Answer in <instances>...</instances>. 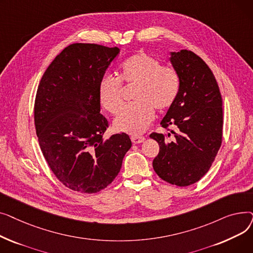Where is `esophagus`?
Here are the masks:
<instances>
[{
  "mask_svg": "<svg viewBox=\"0 0 253 253\" xmlns=\"http://www.w3.org/2000/svg\"><path fill=\"white\" fill-rule=\"evenodd\" d=\"M145 140V138L143 136H131V141L133 142L134 144L136 143H141Z\"/></svg>",
  "mask_w": 253,
  "mask_h": 253,
  "instance_id": "34e87169",
  "label": "esophagus"
}]
</instances>
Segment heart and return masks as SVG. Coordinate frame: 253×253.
Returning <instances> with one entry per match:
<instances>
[{
    "instance_id": "obj_1",
    "label": "heart",
    "mask_w": 253,
    "mask_h": 253,
    "mask_svg": "<svg viewBox=\"0 0 253 253\" xmlns=\"http://www.w3.org/2000/svg\"><path fill=\"white\" fill-rule=\"evenodd\" d=\"M121 82L134 86L133 102L120 112L114 121L119 132L138 135L147 130L154 118V109L162 112L174 102L179 91L177 72L168 65H161L157 58L137 53L120 66L119 79L106 75L99 82L98 97L103 108L117 114L122 106Z\"/></svg>"
}]
</instances>
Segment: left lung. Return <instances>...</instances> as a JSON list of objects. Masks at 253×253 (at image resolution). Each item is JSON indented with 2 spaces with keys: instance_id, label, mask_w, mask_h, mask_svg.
<instances>
[{
  "instance_id": "obj_1",
  "label": "left lung",
  "mask_w": 253,
  "mask_h": 253,
  "mask_svg": "<svg viewBox=\"0 0 253 253\" xmlns=\"http://www.w3.org/2000/svg\"><path fill=\"white\" fill-rule=\"evenodd\" d=\"M169 60L180 84L161 125L175 126L178 132L171 130L174 134L172 141L163 134L150 135L160 147L153 167L163 180L187 187L207 173L220 148L222 100L213 74L194 52L185 49L170 52Z\"/></svg>"
}]
</instances>
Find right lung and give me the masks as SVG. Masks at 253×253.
<instances>
[{
	"label": "right lung",
	"instance_id": "right-lung-1",
	"mask_svg": "<svg viewBox=\"0 0 253 253\" xmlns=\"http://www.w3.org/2000/svg\"><path fill=\"white\" fill-rule=\"evenodd\" d=\"M118 47L76 43L64 48L40 81L35 100L39 144L54 175L80 193H97L117 177L131 148L126 133L102 137L98 85Z\"/></svg>",
	"mask_w": 253,
	"mask_h": 253
}]
</instances>
